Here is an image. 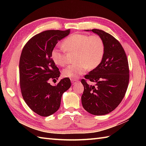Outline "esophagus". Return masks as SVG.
<instances>
[{"label":"esophagus","mask_w":146,"mask_h":146,"mask_svg":"<svg viewBox=\"0 0 146 146\" xmlns=\"http://www.w3.org/2000/svg\"><path fill=\"white\" fill-rule=\"evenodd\" d=\"M71 82H72V83H73V84H75V83L78 82V80H77L76 79H71Z\"/></svg>","instance_id":"1"}]
</instances>
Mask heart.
<instances>
[{"mask_svg": "<svg viewBox=\"0 0 146 146\" xmlns=\"http://www.w3.org/2000/svg\"><path fill=\"white\" fill-rule=\"evenodd\" d=\"M62 47H54L51 55L52 61L58 66H63L66 63L65 51L75 52V64L68 66L63 70L64 77L76 78L87 69L97 68L103 59L105 44L103 39L97 35L89 36L84 34H73L62 42Z\"/></svg>", "mask_w": 146, "mask_h": 146, "instance_id": "1", "label": "heart"}]
</instances>
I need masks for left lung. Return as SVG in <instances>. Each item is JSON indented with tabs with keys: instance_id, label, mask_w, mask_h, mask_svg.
Returning <instances> with one entry per match:
<instances>
[{
	"instance_id": "1",
	"label": "left lung",
	"mask_w": 146,
	"mask_h": 146,
	"mask_svg": "<svg viewBox=\"0 0 146 146\" xmlns=\"http://www.w3.org/2000/svg\"><path fill=\"white\" fill-rule=\"evenodd\" d=\"M85 31L103 39L105 52L100 64L85 76L96 85H90L82 80V103L90 113L103 115L116 108L124 97L129 82L128 60L122 45L110 34L97 29Z\"/></svg>"
}]
</instances>
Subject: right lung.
Here are the masks:
<instances>
[{
	"label": "right lung",
	"instance_id": "right-lung-1",
	"mask_svg": "<svg viewBox=\"0 0 146 146\" xmlns=\"http://www.w3.org/2000/svg\"><path fill=\"white\" fill-rule=\"evenodd\" d=\"M70 33V29L45 31L31 38L22 51L19 61L21 94L28 107L41 116L55 113L60 107L62 95L71 86L68 78L61 80L55 86L48 82L60 76L51 58L52 49Z\"/></svg>",
	"mask_w": 146,
	"mask_h": 146
}]
</instances>
